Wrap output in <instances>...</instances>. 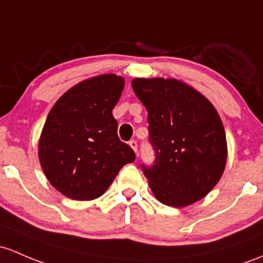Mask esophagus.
Returning a JSON list of instances; mask_svg holds the SVG:
<instances>
[{
  "instance_id": "1",
  "label": "esophagus",
  "mask_w": 263,
  "mask_h": 263,
  "mask_svg": "<svg viewBox=\"0 0 263 263\" xmlns=\"http://www.w3.org/2000/svg\"><path fill=\"white\" fill-rule=\"evenodd\" d=\"M129 146H131L132 147V150L135 151V153H139V145H137V142L135 140H132V141H129Z\"/></svg>"
}]
</instances>
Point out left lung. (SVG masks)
Returning <instances> with one entry per match:
<instances>
[{
  "instance_id": "8db88e82",
  "label": "left lung",
  "mask_w": 263,
  "mask_h": 263,
  "mask_svg": "<svg viewBox=\"0 0 263 263\" xmlns=\"http://www.w3.org/2000/svg\"><path fill=\"white\" fill-rule=\"evenodd\" d=\"M135 93L148 113L151 166L141 164L157 200L181 208L205 197L224 171L227 140L214 107L176 79L136 78Z\"/></svg>"
}]
</instances>
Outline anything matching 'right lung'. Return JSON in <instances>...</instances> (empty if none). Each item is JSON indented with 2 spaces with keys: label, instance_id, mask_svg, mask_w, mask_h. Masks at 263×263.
<instances>
[{
  "label": "right lung",
  "instance_id": "1",
  "mask_svg": "<svg viewBox=\"0 0 263 263\" xmlns=\"http://www.w3.org/2000/svg\"><path fill=\"white\" fill-rule=\"evenodd\" d=\"M123 87V78L116 74L87 79L65 92L49 112L39 160L50 184L65 197L99 198L121 168L135 161L112 115Z\"/></svg>",
  "mask_w": 263,
  "mask_h": 263
}]
</instances>
